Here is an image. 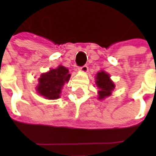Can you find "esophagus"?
I'll list each match as a JSON object with an SVG mask.
<instances>
[{
	"mask_svg": "<svg viewBox=\"0 0 156 156\" xmlns=\"http://www.w3.org/2000/svg\"><path fill=\"white\" fill-rule=\"evenodd\" d=\"M78 70L80 72H82V73H87L88 72V66H83L78 68Z\"/></svg>",
	"mask_w": 156,
	"mask_h": 156,
	"instance_id": "1",
	"label": "esophagus"
}]
</instances>
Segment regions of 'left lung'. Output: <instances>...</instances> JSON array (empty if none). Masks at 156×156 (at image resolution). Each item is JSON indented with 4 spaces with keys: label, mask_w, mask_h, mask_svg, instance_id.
Segmentation results:
<instances>
[{
    "label": "left lung",
    "mask_w": 156,
    "mask_h": 156,
    "mask_svg": "<svg viewBox=\"0 0 156 156\" xmlns=\"http://www.w3.org/2000/svg\"><path fill=\"white\" fill-rule=\"evenodd\" d=\"M96 84L98 90V99L102 100L110 97L112 90L115 89V83L110 79V76L106 73L105 71H101L100 73H97L96 76Z\"/></svg>",
    "instance_id": "1"
}]
</instances>
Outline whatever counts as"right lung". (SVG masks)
<instances>
[{"mask_svg":"<svg viewBox=\"0 0 156 156\" xmlns=\"http://www.w3.org/2000/svg\"><path fill=\"white\" fill-rule=\"evenodd\" d=\"M70 78L71 74L67 68L58 66L56 69H51L41 74L36 90L46 99H58L60 98L63 85L67 83Z\"/></svg>","mask_w":156,"mask_h":156,"instance_id":"right-lung-1","label":"right lung"}]
</instances>
